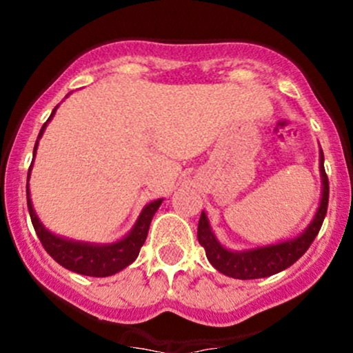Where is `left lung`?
Returning a JSON list of instances; mask_svg holds the SVG:
<instances>
[{
  "mask_svg": "<svg viewBox=\"0 0 353 353\" xmlns=\"http://www.w3.org/2000/svg\"><path fill=\"white\" fill-rule=\"evenodd\" d=\"M321 176H323V198L319 203L318 213L314 220L309 225L302 236L295 239L287 241V243L265 245V248L252 249V251L232 252L229 249L222 248L216 243L215 236L212 234L208 225V219L205 213H201L198 223V241L205 248L208 261L219 270L220 273L232 279L239 280H252V279H265L275 273L283 272L288 266L294 265L302 254L309 249L312 241L318 236L319 229L323 225L326 212H328V198H330V183L325 170V157L321 152Z\"/></svg>",
  "mask_w": 353,
  "mask_h": 353,
  "instance_id": "left-lung-1",
  "label": "left lung"
}]
</instances>
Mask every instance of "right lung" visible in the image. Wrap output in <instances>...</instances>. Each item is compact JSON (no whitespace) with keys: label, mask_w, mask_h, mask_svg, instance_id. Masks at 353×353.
Returning a JSON list of instances; mask_svg holds the SVG:
<instances>
[{"label":"right lung","mask_w":353,"mask_h":353,"mask_svg":"<svg viewBox=\"0 0 353 353\" xmlns=\"http://www.w3.org/2000/svg\"><path fill=\"white\" fill-rule=\"evenodd\" d=\"M54 110H52L51 117L54 116ZM51 117H49V119H51ZM48 121H46L44 126H42L39 138H41ZM35 148H37V143H35L34 147V155ZM160 203H162V199H157V201H152L150 205L145 206L140 219H138L137 225L133 227V230H131L123 241L110 245H90L81 243H71V241L61 239V237L58 236H52L49 230H46L44 225L39 222L34 208H32V201L30 196H28L27 186V205L28 213H30L32 225H34L35 234H37L39 241L44 245L48 254L51 256L54 261H58L59 265L65 266V268L87 276H110L114 275V273L121 272L123 268H126L128 265H131V263L138 258L141 245L147 241L150 222L152 219H154L155 212L159 210Z\"/></svg>","instance_id":"1"}]
</instances>
